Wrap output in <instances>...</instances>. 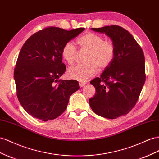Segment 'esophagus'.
Segmentation results:
<instances>
[{"instance_id":"34e87169","label":"esophagus","mask_w":159,"mask_h":159,"mask_svg":"<svg viewBox=\"0 0 159 159\" xmlns=\"http://www.w3.org/2000/svg\"><path fill=\"white\" fill-rule=\"evenodd\" d=\"M85 84H86V83H85V81H79V84H80V85L81 87H83L84 85H85Z\"/></svg>"}]
</instances>
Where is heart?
Here are the masks:
<instances>
[{
	"label": "heart",
	"mask_w": 159,
	"mask_h": 159,
	"mask_svg": "<svg viewBox=\"0 0 159 159\" xmlns=\"http://www.w3.org/2000/svg\"><path fill=\"white\" fill-rule=\"evenodd\" d=\"M81 49L88 51L85 61L83 64H77L67 70V75L71 79L78 81H86L95 75L99 68L104 70L112 62L115 56V45L111 41L104 40L99 34L88 32L77 40ZM77 54L74 44L69 41L64 44L61 55L67 63H74Z\"/></svg>",
	"instance_id": "obj_1"
}]
</instances>
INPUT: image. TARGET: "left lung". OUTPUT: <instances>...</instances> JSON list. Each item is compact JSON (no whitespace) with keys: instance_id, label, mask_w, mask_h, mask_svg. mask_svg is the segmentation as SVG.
<instances>
[{"instance_id":"obj_1","label":"left lung","mask_w":159,"mask_h":159,"mask_svg":"<svg viewBox=\"0 0 159 159\" xmlns=\"http://www.w3.org/2000/svg\"><path fill=\"white\" fill-rule=\"evenodd\" d=\"M92 29L110 37L116 52L100 78L90 81L96 94L89 104L96 114L115 119L127 114L139 100L146 80L144 53L131 34L118 25Z\"/></svg>"}]
</instances>
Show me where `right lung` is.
Returning <instances> with one entry per match:
<instances>
[{"label": "right lung", "instance_id": "right-lung-1", "mask_svg": "<svg viewBox=\"0 0 159 159\" xmlns=\"http://www.w3.org/2000/svg\"><path fill=\"white\" fill-rule=\"evenodd\" d=\"M84 29L48 27L34 33L23 45L14 78L20 104L33 117L43 121L57 118L66 110L70 96L80 89L78 81L59 78L66 70L63 46Z\"/></svg>", "mask_w": 159, "mask_h": 159}]
</instances>
